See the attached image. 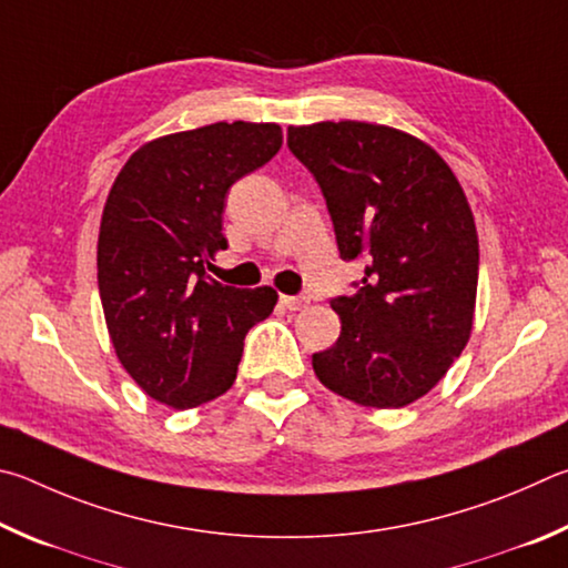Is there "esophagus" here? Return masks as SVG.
<instances>
[{"instance_id": "1", "label": "esophagus", "mask_w": 568, "mask_h": 568, "mask_svg": "<svg viewBox=\"0 0 568 568\" xmlns=\"http://www.w3.org/2000/svg\"><path fill=\"white\" fill-rule=\"evenodd\" d=\"M282 306L284 310H290V312H300V310H304L306 304H310V300H306V296H290V294H282Z\"/></svg>"}]
</instances>
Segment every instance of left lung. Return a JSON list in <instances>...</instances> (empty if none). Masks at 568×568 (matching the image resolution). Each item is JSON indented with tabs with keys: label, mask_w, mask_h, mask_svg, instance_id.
Instances as JSON below:
<instances>
[{
	"label": "left lung",
	"mask_w": 568,
	"mask_h": 568,
	"mask_svg": "<svg viewBox=\"0 0 568 568\" xmlns=\"http://www.w3.org/2000/svg\"><path fill=\"white\" fill-rule=\"evenodd\" d=\"M290 149L320 182L362 286L332 300L342 334L312 356L326 389L402 409L444 379L474 329L479 234L459 179L419 136L372 122L290 126Z\"/></svg>",
	"instance_id": "1"
}]
</instances>
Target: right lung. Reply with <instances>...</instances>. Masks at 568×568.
<instances>
[{
	"label": "right lung",
	"instance_id": "right-lung-1",
	"mask_svg": "<svg viewBox=\"0 0 568 568\" xmlns=\"http://www.w3.org/2000/svg\"><path fill=\"white\" fill-rule=\"evenodd\" d=\"M282 146L274 122H216L136 149L104 202L97 282L116 359L154 402L192 409L236 379L244 336L274 312L272 286L206 276L226 248L222 214L236 179Z\"/></svg>",
	"mask_w": 568,
	"mask_h": 568
}]
</instances>
